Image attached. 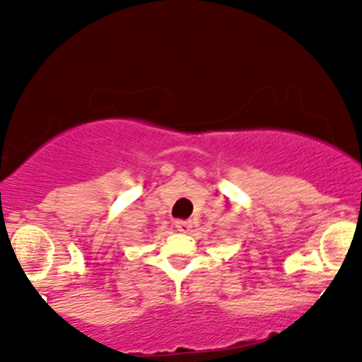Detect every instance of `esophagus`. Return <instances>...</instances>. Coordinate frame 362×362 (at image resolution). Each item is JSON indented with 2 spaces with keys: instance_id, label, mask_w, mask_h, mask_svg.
I'll return each instance as SVG.
<instances>
[{
  "instance_id": "34e87169",
  "label": "esophagus",
  "mask_w": 362,
  "mask_h": 362,
  "mask_svg": "<svg viewBox=\"0 0 362 362\" xmlns=\"http://www.w3.org/2000/svg\"><path fill=\"white\" fill-rule=\"evenodd\" d=\"M175 228L178 231H182V233H189L190 228H192V223L185 221V219H178V221H175Z\"/></svg>"
}]
</instances>
